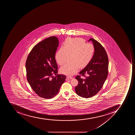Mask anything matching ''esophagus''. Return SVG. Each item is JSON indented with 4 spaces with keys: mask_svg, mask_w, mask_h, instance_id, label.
<instances>
[{
    "mask_svg": "<svg viewBox=\"0 0 135 135\" xmlns=\"http://www.w3.org/2000/svg\"><path fill=\"white\" fill-rule=\"evenodd\" d=\"M72 77H67L66 78V81H68V80L71 79H72Z\"/></svg>",
    "mask_w": 135,
    "mask_h": 135,
    "instance_id": "obj_1",
    "label": "esophagus"
}]
</instances>
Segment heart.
Returning a JSON list of instances; mask_svg holds the SVG:
<instances>
[{"instance_id": "heart-1", "label": "heart", "mask_w": 135, "mask_h": 135, "mask_svg": "<svg viewBox=\"0 0 135 135\" xmlns=\"http://www.w3.org/2000/svg\"><path fill=\"white\" fill-rule=\"evenodd\" d=\"M94 52L93 45L85 43L83 39L68 38L64 42L63 47L56 52L55 60L57 64L62 65L66 62L68 56H70V63L61 67L60 71L62 74L72 76L77 72L79 68H84L89 64Z\"/></svg>"}]
</instances>
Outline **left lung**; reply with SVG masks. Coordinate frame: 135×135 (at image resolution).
<instances>
[{"mask_svg":"<svg viewBox=\"0 0 135 135\" xmlns=\"http://www.w3.org/2000/svg\"><path fill=\"white\" fill-rule=\"evenodd\" d=\"M89 41H92L95 48L93 56L89 64L79 73L82 76H87L84 79L80 75L75 77L79 82L75 87V93L86 98L93 97L100 91L108 74V57L105 50L94 38H90Z\"/></svg>","mask_w":135,"mask_h":135,"instance_id":"1","label":"left lung"}]
</instances>
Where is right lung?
<instances>
[{
	"label": "right lung",
	"instance_id": "right-lung-1",
	"mask_svg": "<svg viewBox=\"0 0 135 135\" xmlns=\"http://www.w3.org/2000/svg\"><path fill=\"white\" fill-rule=\"evenodd\" d=\"M58 38L52 36L36 44L30 52L26 62L27 81L39 96L50 99L59 93L66 77L57 73L55 60ZM53 74L56 76L52 79Z\"/></svg>",
	"mask_w": 135,
	"mask_h": 135
}]
</instances>
